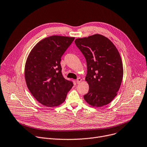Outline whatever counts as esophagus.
Masks as SVG:
<instances>
[{"label":"esophagus","instance_id":"34e87169","mask_svg":"<svg viewBox=\"0 0 147 147\" xmlns=\"http://www.w3.org/2000/svg\"><path fill=\"white\" fill-rule=\"evenodd\" d=\"M82 81V79L81 78H78V79H77V80H76V83L78 84H80V82Z\"/></svg>","mask_w":147,"mask_h":147}]
</instances>
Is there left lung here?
I'll use <instances>...</instances> for the list:
<instances>
[{
  "instance_id": "obj_1",
  "label": "left lung",
  "mask_w": 147,
  "mask_h": 147,
  "mask_svg": "<svg viewBox=\"0 0 147 147\" xmlns=\"http://www.w3.org/2000/svg\"><path fill=\"white\" fill-rule=\"evenodd\" d=\"M75 43L86 61L85 81L89 89L84 99L92 107L109 104L117 96L123 78L118 49L108 38L99 34L76 39Z\"/></svg>"
}]
</instances>
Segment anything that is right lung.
Listing matches in <instances>:
<instances>
[{"instance_id":"right-lung-1","label":"right lung","mask_w":147,"mask_h":147,"mask_svg":"<svg viewBox=\"0 0 147 147\" xmlns=\"http://www.w3.org/2000/svg\"><path fill=\"white\" fill-rule=\"evenodd\" d=\"M74 39L56 35L46 38L33 47L28 56L26 83L33 97L43 105H60L73 86V83L62 76L61 58Z\"/></svg>"}]
</instances>
